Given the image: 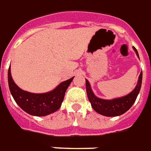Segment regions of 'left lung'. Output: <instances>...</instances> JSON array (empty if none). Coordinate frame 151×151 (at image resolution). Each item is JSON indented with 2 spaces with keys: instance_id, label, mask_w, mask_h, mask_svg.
I'll list each match as a JSON object with an SVG mask.
<instances>
[{
  "instance_id": "obj_1",
  "label": "left lung",
  "mask_w": 151,
  "mask_h": 151,
  "mask_svg": "<svg viewBox=\"0 0 151 151\" xmlns=\"http://www.w3.org/2000/svg\"><path fill=\"white\" fill-rule=\"evenodd\" d=\"M133 49L136 53V55L139 58L137 50L134 47H133ZM142 81V72L140 73L138 83L135 88L129 93L120 98L107 100L97 97L93 92L89 81L86 79V87L88 99L91 103L93 109L101 115L106 116V117H116V116L122 115L124 113L127 112V110H129L133 106V104L134 103L135 100L139 93V91L141 90Z\"/></svg>"
}]
</instances>
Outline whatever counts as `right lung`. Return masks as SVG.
I'll list each match as a JSON object with an SVG mask.
<instances>
[{
    "mask_svg": "<svg viewBox=\"0 0 151 151\" xmlns=\"http://www.w3.org/2000/svg\"><path fill=\"white\" fill-rule=\"evenodd\" d=\"M74 77L62 81L50 92L34 93L22 90L13 81L11 75V69L8 71V81L11 94L17 104L22 110L33 116L49 115L56 112L61 107L67 88Z\"/></svg>",
    "mask_w": 151,
    "mask_h": 151,
    "instance_id": "1",
    "label": "right lung"
}]
</instances>
